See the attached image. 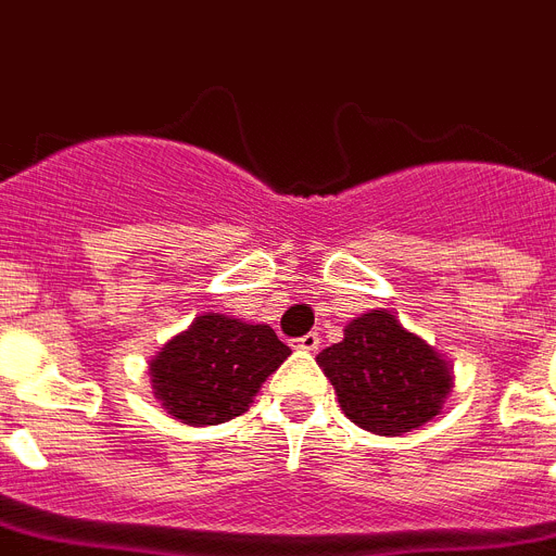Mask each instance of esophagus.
I'll return each instance as SVG.
<instances>
[{
  "label": "esophagus",
  "mask_w": 556,
  "mask_h": 556,
  "mask_svg": "<svg viewBox=\"0 0 556 556\" xmlns=\"http://www.w3.org/2000/svg\"><path fill=\"white\" fill-rule=\"evenodd\" d=\"M296 349H303V352H317V349H320V334H317V331H308L303 338H296Z\"/></svg>",
  "instance_id": "34e87169"
}]
</instances>
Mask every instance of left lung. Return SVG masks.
Segmentation results:
<instances>
[{
  "label": "left lung",
  "mask_w": 556,
  "mask_h": 556,
  "mask_svg": "<svg viewBox=\"0 0 556 556\" xmlns=\"http://www.w3.org/2000/svg\"><path fill=\"white\" fill-rule=\"evenodd\" d=\"M317 364L343 413L378 435H401L427 424L453 387L439 352L389 312L361 314L346 326V338L323 349Z\"/></svg>",
  "instance_id": "left-lung-1"
}]
</instances>
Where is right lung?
Listing matches in <instances>:
<instances>
[{
    "label": "right lung",
    "mask_w": 556,
    "mask_h": 556,
    "mask_svg": "<svg viewBox=\"0 0 556 556\" xmlns=\"http://www.w3.org/2000/svg\"><path fill=\"white\" fill-rule=\"evenodd\" d=\"M288 355L291 349L270 326L204 314L155 355L152 387L178 421L192 427L225 424L248 409L265 378Z\"/></svg>",
    "instance_id": "right-lung-1"
}]
</instances>
